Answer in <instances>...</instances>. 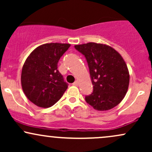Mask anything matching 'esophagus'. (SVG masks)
Masks as SVG:
<instances>
[{
  "label": "esophagus",
  "mask_w": 152,
  "mask_h": 152,
  "mask_svg": "<svg viewBox=\"0 0 152 152\" xmlns=\"http://www.w3.org/2000/svg\"><path fill=\"white\" fill-rule=\"evenodd\" d=\"M73 85H74V86H78V81H76L74 83H73Z\"/></svg>",
  "instance_id": "34e87169"
}]
</instances>
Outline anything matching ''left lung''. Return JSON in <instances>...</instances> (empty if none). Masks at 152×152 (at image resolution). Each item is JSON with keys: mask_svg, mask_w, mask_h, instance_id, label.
<instances>
[{"mask_svg": "<svg viewBox=\"0 0 152 152\" xmlns=\"http://www.w3.org/2000/svg\"><path fill=\"white\" fill-rule=\"evenodd\" d=\"M88 63L93 93L85 97L94 109L107 111L117 106L128 91L129 73L121 54L112 47L90 42L75 45Z\"/></svg>", "mask_w": 152, "mask_h": 152, "instance_id": "obj_1", "label": "left lung"}]
</instances>
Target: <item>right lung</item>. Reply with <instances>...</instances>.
<instances>
[{"instance_id": "right-lung-1", "label": "right lung", "mask_w": 152, "mask_h": 152, "mask_svg": "<svg viewBox=\"0 0 152 152\" xmlns=\"http://www.w3.org/2000/svg\"><path fill=\"white\" fill-rule=\"evenodd\" d=\"M70 46L45 43L35 48L26 58L22 68L21 86L26 97L35 105L50 107L67 89V83L57 69L59 59Z\"/></svg>"}]
</instances>
